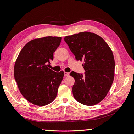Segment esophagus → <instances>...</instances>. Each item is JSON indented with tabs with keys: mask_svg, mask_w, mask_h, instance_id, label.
Returning a JSON list of instances; mask_svg holds the SVG:
<instances>
[{
	"mask_svg": "<svg viewBox=\"0 0 134 134\" xmlns=\"http://www.w3.org/2000/svg\"><path fill=\"white\" fill-rule=\"evenodd\" d=\"M70 74L69 72H64V76H67L69 75Z\"/></svg>",
	"mask_w": 134,
	"mask_h": 134,
	"instance_id": "34e87169",
	"label": "esophagus"
}]
</instances>
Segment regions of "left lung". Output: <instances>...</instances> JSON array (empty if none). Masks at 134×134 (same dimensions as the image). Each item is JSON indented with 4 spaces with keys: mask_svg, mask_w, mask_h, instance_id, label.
Returning a JSON list of instances; mask_svg holds the SVG:
<instances>
[{
    "mask_svg": "<svg viewBox=\"0 0 134 134\" xmlns=\"http://www.w3.org/2000/svg\"><path fill=\"white\" fill-rule=\"evenodd\" d=\"M64 41L76 60H83L84 74L72 71V93L81 104L93 106L103 99L112 86L115 60L110 48L100 36L85 32L65 36Z\"/></svg>",
    "mask_w": 134,
    "mask_h": 134,
    "instance_id": "left-lung-1",
    "label": "left lung"
}]
</instances>
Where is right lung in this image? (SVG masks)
<instances>
[{
    "label": "right lung",
    "instance_id": "right-lung-1",
    "mask_svg": "<svg viewBox=\"0 0 134 134\" xmlns=\"http://www.w3.org/2000/svg\"><path fill=\"white\" fill-rule=\"evenodd\" d=\"M61 37L48 36L31 40L22 48L14 66V78L20 92L31 103L44 106L56 98L64 72L48 67Z\"/></svg>",
    "mask_w": 134,
    "mask_h": 134
}]
</instances>
